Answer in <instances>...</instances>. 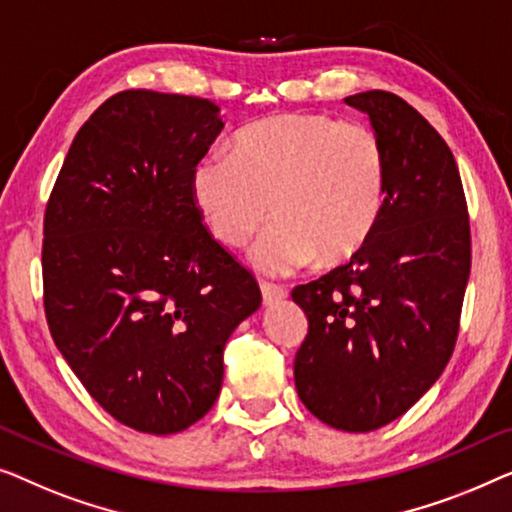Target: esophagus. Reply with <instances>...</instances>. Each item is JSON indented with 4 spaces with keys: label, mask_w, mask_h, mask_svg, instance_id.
Instances as JSON below:
<instances>
[{
    "label": "esophagus",
    "mask_w": 512,
    "mask_h": 512,
    "mask_svg": "<svg viewBox=\"0 0 512 512\" xmlns=\"http://www.w3.org/2000/svg\"><path fill=\"white\" fill-rule=\"evenodd\" d=\"M259 290H262V299H264L266 306L278 304V301H283L287 297L285 287L273 285V283H264V280H262V283H259Z\"/></svg>",
    "instance_id": "esophagus-1"
}]
</instances>
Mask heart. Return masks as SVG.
<instances>
[{
  "label": "heart",
  "instance_id": "heart-1",
  "mask_svg": "<svg viewBox=\"0 0 512 512\" xmlns=\"http://www.w3.org/2000/svg\"><path fill=\"white\" fill-rule=\"evenodd\" d=\"M192 197L222 246L239 248L269 220L250 259L287 276L318 257L348 262L376 232L387 199L383 141L362 122L280 113L234 139V155L211 153L192 171Z\"/></svg>",
  "mask_w": 512,
  "mask_h": 512
}]
</instances>
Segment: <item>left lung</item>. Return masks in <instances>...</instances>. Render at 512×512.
Wrapping results in <instances>:
<instances>
[{
    "label": "left lung",
    "instance_id": "8db88e82",
    "mask_svg": "<svg viewBox=\"0 0 512 512\" xmlns=\"http://www.w3.org/2000/svg\"><path fill=\"white\" fill-rule=\"evenodd\" d=\"M345 104L369 115L383 141L385 211L348 264L292 290L308 318L294 385L318 420L359 434L406 413L448 364L471 229L452 150L413 106L385 90Z\"/></svg>",
    "mask_w": 512,
    "mask_h": 512
}]
</instances>
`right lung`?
<instances>
[{
  "label": "right lung",
  "instance_id": "obj_1",
  "mask_svg": "<svg viewBox=\"0 0 512 512\" xmlns=\"http://www.w3.org/2000/svg\"><path fill=\"white\" fill-rule=\"evenodd\" d=\"M222 127L208 99L118 92L78 129L46 206L50 334L90 397L143 434L211 410L227 338L262 304L192 197Z\"/></svg>",
  "mask_w": 512,
  "mask_h": 512
}]
</instances>
